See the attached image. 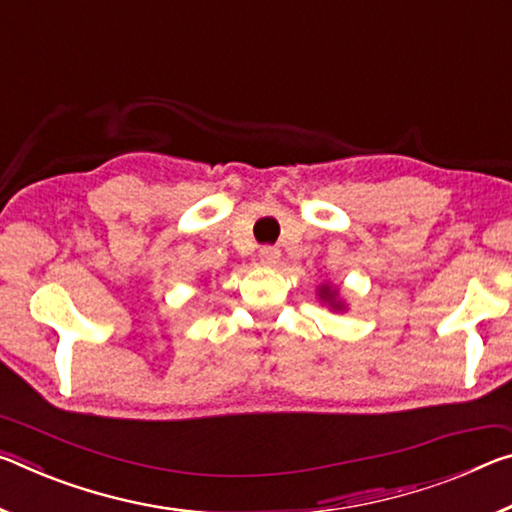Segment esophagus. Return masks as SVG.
<instances>
[{
  "label": "esophagus",
  "instance_id": "1",
  "mask_svg": "<svg viewBox=\"0 0 512 512\" xmlns=\"http://www.w3.org/2000/svg\"><path fill=\"white\" fill-rule=\"evenodd\" d=\"M259 262L266 264V266H275L280 262V248L264 246L262 250H259Z\"/></svg>",
  "mask_w": 512,
  "mask_h": 512
}]
</instances>
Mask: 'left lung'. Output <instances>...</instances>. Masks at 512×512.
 Instances as JSON below:
<instances>
[{"label": "left lung", "instance_id": "obj_1", "mask_svg": "<svg viewBox=\"0 0 512 512\" xmlns=\"http://www.w3.org/2000/svg\"><path fill=\"white\" fill-rule=\"evenodd\" d=\"M321 296H323V300H332V296H335V291H330V289H323L321 291ZM337 310H339V305H335Z\"/></svg>", "mask_w": 512, "mask_h": 512}]
</instances>
